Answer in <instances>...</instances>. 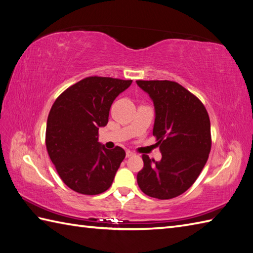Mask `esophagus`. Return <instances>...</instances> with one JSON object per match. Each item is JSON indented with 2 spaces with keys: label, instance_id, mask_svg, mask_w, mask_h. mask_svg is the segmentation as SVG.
Wrapping results in <instances>:
<instances>
[{
  "label": "esophagus",
  "instance_id": "obj_1",
  "mask_svg": "<svg viewBox=\"0 0 253 253\" xmlns=\"http://www.w3.org/2000/svg\"><path fill=\"white\" fill-rule=\"evenodd\" d=\"M133 154H135V153H133L132 151H130V150H127V151H126V157L127 158H129V157H132V155Z\"/></svg>",
  "mask_w": 253,
  "mask_h": 253
}]
</instances>
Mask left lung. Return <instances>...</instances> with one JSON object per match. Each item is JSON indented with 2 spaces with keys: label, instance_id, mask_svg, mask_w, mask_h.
Wrapping results in <instances>:
<instances>
[{
  "label": "left lung",
  "instance_id": "8db88e82",
  "mask_svg": "<svg viewBox=\"0 0 253 253\" xmlns=\"http://www.w3.org/2000/svg\"><path fill=\"white\" fill-rule=\"evenodd\" d=\"M155 109L153 136L162 159L143 154L138 186L147 196L166 200L189 189L211 151V124L202 102L181 84L169 80H137Z\"/></svg>",
  "mask_w": 253,
  "mask_h": 253
}]
</instances>
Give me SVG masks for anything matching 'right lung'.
<instances>
[{"label": "right lung", "instance_id": "1", "mask_svg": "<svg viewBox=\"0 0 253 253\" xmlns=\"http://www.w3.org/2000/svg\"><path fill=\"white\" fill-rule=\"evenodd\" d=\"M132 80L87 77L67 88L47 116L45 146L64 184L83 195H99L111 187L125 151L98 141L99 127L109 122L113 101Z\"/></svg>", "mask_w": 253, "mask_h": 253}]
</instances>
